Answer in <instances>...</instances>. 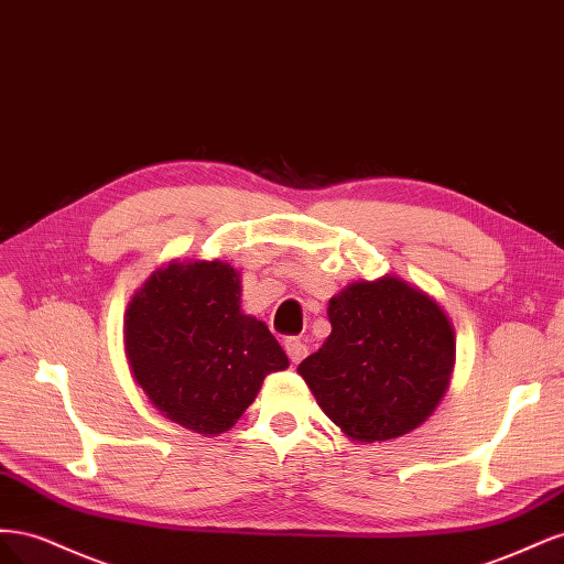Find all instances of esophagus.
<instances>
[{
	"instance_id": "34e87169",
	"label": "esophagus",
	"mask_w": 564,
	"mask_h": 564,
	"mask_svg": "<svg viewBox=\"0 0 564 564\" xmlns=\"http://www.w3.org/2000/svg\"><path fill=\"white\" fill-rule=\"evenodd\" d=\"M284 350L289 355V360H292L294 365H299L305 355H308V346L303 344L301 338H286L284 340Z\"/></svg>"
}]
</instances>
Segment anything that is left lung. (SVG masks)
I'll return each instance as SVG.
<instances>
[{"mask_svg": "<svg viewBox=\"0 0 564 564\" xmlns=\"http://www.w3.org/2000/svg\"><path fill=\"white\" fill-rule=\"evenodd\" d=\"M332 334L299 373L352 442H388L429 419L452 383L456 334L445 308L398 275L329 299Z\"/></svg>", "mask_w": 564, "mask_h": 564, "instance_id": "1", "label": "left lung"}]
</instances>
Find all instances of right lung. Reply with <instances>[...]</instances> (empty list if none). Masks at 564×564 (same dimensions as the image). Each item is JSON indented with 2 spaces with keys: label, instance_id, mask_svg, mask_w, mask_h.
I'll return each mask as SVG.
<instances>
[{
  "label": "right lung",
  "instance_id": "right-lung-1",
  "mask_svg": "<svg viewBox=\"0 0 564 564\" xmlns=\"http://www.w3.org/2000/svg\"><path fill=\"white\" fill-rule=\"evenodd\" d=\"M240 296V270L228 261L174 259L150 272L124 313L133 381L162 416L204 437L230 431L268 373L289 367Z\"/></svg>",
  "mask_w": 564,
  "mask_h": 564
}]
</instances>
